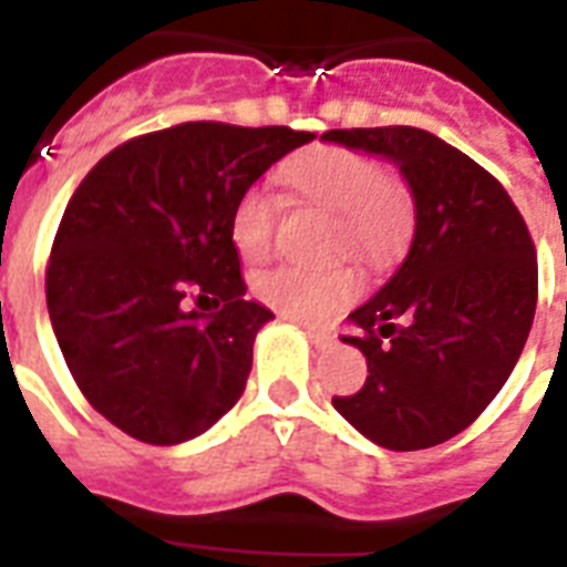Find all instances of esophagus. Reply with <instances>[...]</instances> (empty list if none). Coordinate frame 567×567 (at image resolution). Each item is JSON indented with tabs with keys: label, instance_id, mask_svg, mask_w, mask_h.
Wrapping results in <instances>:
<instances>
[{
	"label": "esophagus",
	"instance_id": "34e87169",
	"mask_svg": "<svg viewBox=\"0 0 567 567\" xmlns=\"http://www.w3.org/2000/svg\"><path fill=\"white\" fill-rule=\"evenodd\" d=\"M305 331H308V337H311V342L317 344V348H331L333 344L331 331H319V328H313V324H305Z\"/></svg>",
	"mask_w": 567,
	"mask_h": 567
}]
</instances>
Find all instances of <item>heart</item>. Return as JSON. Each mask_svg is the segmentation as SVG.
Masks as SVG:
<instances>
[{
	"label": "heart",
	"mask_w": 567,
	"mask_h": 567,
	"mask_svg": "<svg viewBox=\"0 0 567 567\" xmlns=\"http://www.w3.org/2000/svg\"><path fill=\"white\" fill-rule=\"evenodd\" d=\"M282 179L299 205L337 216L333 254L353 256L365 265H385L405 248L416 223L413 194L402 179L388 176L373 156L342 145H324L290 156ZM277 199L248 188L236 196L228 214V236L248 265L268 259L277 228ZM265 305L305 322L333 317L357 293L351 270L274 268L254 282Z\"/></svg>",
	"instance_id": "1"
}]
</instances>
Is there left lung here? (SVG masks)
Segmentation results:
<instances>
[{"label":"left lung","instance_id":"1","mask_svg":"<svg viewBox=\"0 0 567 567\" xmlns=\"http://www.w3.org/2000/svg\"><path fill=\"white\" fill-rule=\"evenodd\" d=\"M324 142L385 156L416 205L405 262L351 313L368 377L333 408L391 451L440 445L491 405L536 311V248L499 179L422 127L328 131Z\"/></svg>","mask_w":567,"mask_h":567}]
</instances>
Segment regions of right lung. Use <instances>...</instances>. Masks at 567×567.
<instances>
[{"instance_id": "1", "label": "right lung", "mask_w": 567, "mask_h": 567, "mask_svg": "<svg viewBox=\"0 0 567 567\" xmlns=\"http://www.w3.org/2000/svg\"><path fill=\"white\" fill-rule=\"evenodd\" d=\"M313 134L182 122L122 142L79 182L45 270L53 333L107 422L147 445L208 431L236 405L274 313L245 299L228 214ZM214 301L210 318L184 299Z\"/></svg>"}]
</instances>
